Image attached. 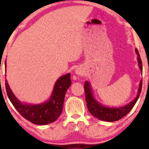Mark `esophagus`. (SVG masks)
Instances as JSON below:
<instances>
[{
    "mask_svg": "<svg viewBox=\"0 0 149 149\" xmlns=\"http://www.w3.org/2000/svg\"><path fill=\"white\" fill-rule=\"evenodd\" d=\"M75 73H76V75H78V76H83L85 73V71H83V69H81V68H77V69L75 70Z\"/></svg>",
    "mask_w": 149,
    "mask_h": 149,
    "instance_id": "obj_1",
    "label": "esophagus"
}]
</instances>
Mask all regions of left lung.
Listing matches in <instances>:
<instances>
[{
  "label": "left lung",
  "instance_id": "obj_1",
  "mask_svg": "<svg viewBox=\"0 0 149 149\" xmlns=\"http://www.w3.org/2000/svg\"><path fill=\"white\" fill-rule=\"evenodd\" d=\"M135 52L137 54L138 66L142 74V62L139 54V52L136 49H135ZM141 87H142V80H141L139 83V89H138L137 95L135 98L129 104L120 107H109L102 105L98 101L96 100L94 97L92 92V87L90 83L88 81H85L84 84V89L85 93V100L87 102V107L88 111L92 116L98 118L101 120L108 121V122H113V121L118 120L132 110L136 104V101L139 99L140 93L141 92Z\"/></svg>",
  "mask_w": 149,
  "mask_h": 149
}]
</instances>
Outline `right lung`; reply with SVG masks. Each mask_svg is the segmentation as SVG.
<instances>
[{
  "mask_svg": "<svg viewBox=\"0 0 149 149\" xmlns=\"http://www.w3.org/2000/svg\"><path fill=\"white\" fill-rule=\"evenodd\" d=\"M6 72V61H5ZM71 85L70 73L61 76L56 81L49 100L42 103H23L15 97L6 80V92L9 100L21 115L32 123L47 125L54 122L62 112L66 90Z\"/></svg>",
  "mask_w": 149,
  "mask_h": 149,
  "instance_id": "obj_1",
  "label": "right lung"
}]
</instances>
